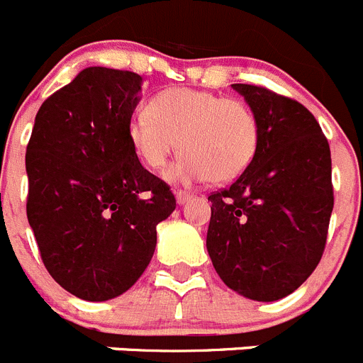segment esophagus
<instances>
[{
	"label": "esophagus",
	"instance_id": "esophagus-1",
	"mask_svg": "<svg viewBox=\"0 0 363 363\" xmlns=\"http://www.w3.org/2000/svg\"><path fill=\"white\" fill-rule=\"evenodd\" d=\"M192 198V192H187V191H178L176 192V201H178L179 205L185 203V201H189Z\"/></svg>",
	"mask_w": 363,
	"mask_h": 363
}]
</instances>
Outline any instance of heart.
<instances>
[{
    "mask_svg": "<svg viewBox=\"0 0 363 363\" xmlns=\"http://www.w3.org/2000/svg\"><path fill=\"white\" fill-rule=\"evenodd\" d=\"M127 136L138 158L154 171L167 165L179 140L185 156L167 174L176 184L238 178L251 165L259 142L258 120L249 105L194 89L154 96L147 112L130 118Z\"/></svg>",
    "mask_w": 363,
    "mask_h": 363,
    "instance_id": "b5f03b06",
    "label": "heart"
}]
</instances>
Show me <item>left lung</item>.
Wrapping results in <instances>:
<instances>
[{"label":"left lung","instance_id":"1","mask_svg":"<svg viewBox=\"0 0 363 363\" xmlns=\"http://www.w3.org/2000/svg\"><path fill=\"white\" fill-rule=\"evenodd\" d=\"M258 120L251 165L211 192L207 251L223 284L274 301L296 291L322 259L335 194L331 150L316 118L296 99L234 83Z\"/></svg>","mask_w":363,"mask_h":363}]
</instances>
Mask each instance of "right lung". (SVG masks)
Segmentation results:
<instances>
[{
	"label": "right lung",
	"mask_w": 363,
	"mask_h": 363,
	"mask_svg": "<svg viewBox=\"0 0 363 363\" xmlns=\"http://www.w3.org/2000/svg\"><path fill=\"white\" fill-rule=\"evenodd\" d=\"M142 76L89 67L45 99L27 145V218L43 265L74 296L130 289L176 209L171 187L140 163L127 125Z\"/></svg>",
	"instance_id": "obj_1"
}]
</instances>
